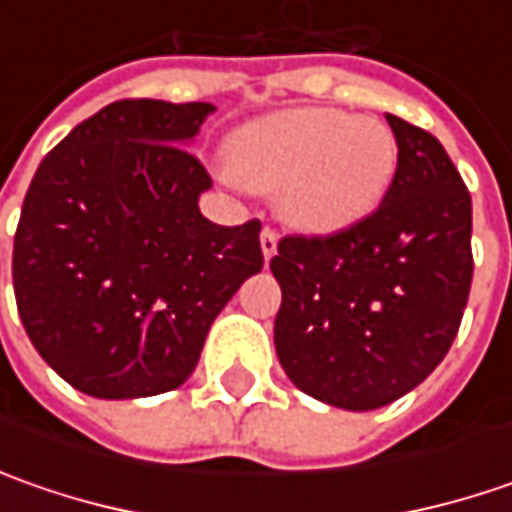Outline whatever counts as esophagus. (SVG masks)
I'll return each instance as SVG.
<instances>
[{"label":"esophagus","mask_w":512,"mask_h":512,"mask_svg":"<svg viewBox=\"0 0 512 512\" xmlns=\"http://www.w3.org/2000/svg\"><path fill=\"white\" fill-rule=\"evenodd\" d=\"M276 247H279V233H276L273 227H265V230H262V253H265L267 262L276 256Z\"/></svg>","instance_id":"obj_1"}]
</instances>
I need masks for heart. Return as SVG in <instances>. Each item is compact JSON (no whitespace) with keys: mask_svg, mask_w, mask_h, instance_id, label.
I'll return each mask as SVG.
<instances>
[{"mask_svg":"<svg viewBox=\"0 0 512 512\" xmlns=\"http://www.w3.org/2000/svg\"><path fill=\"white\" fill-rule=\"evenodd\" d=\"M399 165L393 130L373 116L296 108L256 119L230 136L227 168L250 190H279L302 230L333 233L362 222L384 199Z\"/></svg>","mask_w":512,"mask_h":512,"instance_id":"heart-1","label":"heart"}]
</instances>
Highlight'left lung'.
Masks as SVG:
<instances>
[{
    "instance_id": "1",
    "label": "left lung",
    "mask_w": 512,
    "mask_h": 512,
    "mask_svg": "<svg viewBox=\"0 0 512 512\" xmlns=\"http://www.w3.org/2000/svg\"><path fill=\"white\" fill-rule=\"evenodd\" d=\"M399 165L362 222L279 239L273 342L302 393L376 410L422 384L462 325L473 282V205L442 142L387 113Z\"/></svg>"
}]
</instances>
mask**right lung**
Here are the masks:
<instances>
[{"mask_svg":"<svg viewBox=\"0 0 512 512\" xmlns=\"http://www.w3.org/2000/svg\"><path fill=\"white\" fill-rule=\"evenodd\" d=\"M207 102L119 99L42 159L13 236V293L39 356L96 399L187 382L207 330L265 265L262 222L199 213L213 185L187 145Z\"/></svg>","mask_w":512,"mask_h":512,"instance_id":"add662e5","label":"right lung"}]
</instances>
